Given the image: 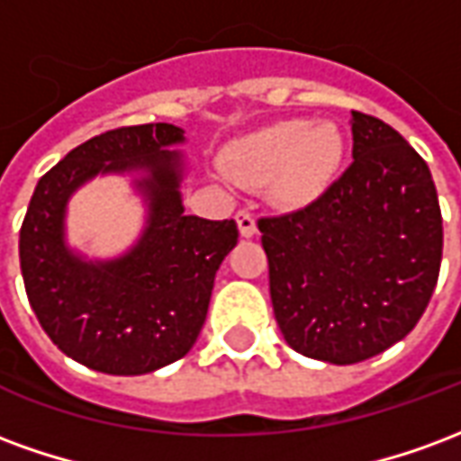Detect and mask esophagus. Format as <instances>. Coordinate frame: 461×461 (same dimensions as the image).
<instances>
[{
  "label": "esophagus",
  "mask_w": 461,
  "mask_h": 461,
  "mask_svg": "<svg viewBox=\"0 0 461 461\" xmlns=\"http://www.w3.org/2000/svg\"><path fill=\"white\" fill-rule=\"evenodd\" d=\"M237 224H240L241 237H254L257 234V220H254V214L247 210L237 212Z\"/></svg>",
  "instance_id": "esophagus-1"
}]
</instances>
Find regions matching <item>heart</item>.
Instances as JSON below:
<instances>
[{
  "label": "heart",
  "mask_w": 461,
  "mask_h": 461,
  "mask_svg": "<svg viewBox=\"0 0 461 461\" xmlns=\"http://www.w3.org/2000/svg\"><path fill=\"white\" fill-rule=\"evenodd\" d=\"M346 140L336 122L306 121L271 122L241 138L224 152V170L244 185L269 182L281 202L303 204L329 187L340 162Z\"/></svg>",
  "instance_id": "heart-1"
}]
</instances>
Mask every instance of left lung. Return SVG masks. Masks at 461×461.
<instances>
[{
  "label": "left lung",
  "mask_w": 461,
  "mask_h": 461,
  "mask_svg": "<svg viewBox=\"0 0 461 461\" xmlns=\"http://www.w3.org/2000/svg\"><path fill=\"white\" fill-rule=\"evenodd\" d=\"M353 115V162L301 210L261 217L274 316L296 353L350 366L415 329L442 261V212L420 152Z\"/></svg>",
  "instance_id": "obj_1"
}]
</instances>
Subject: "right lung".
Instances as JSON below:
<instances>
[{
    "label": "right lung",
    "instance_id": "right-lung-1",
    "mask_svg": "<svg viewBox=\"0 0 461 461\" xmlns=\"http://www.w3.org/2000/svg\"><path fill=\"white\" fill-rule=\"evenodd\" d=\"M182 140L170 122L122 125L81 142L36 185L19 231L29 303L61 353L108 375H142L187 356L200 336L212 286L237 247V221L185 214ZM148 167L151 227L141 244L111 265H86L63 247L68 194L98 171Z\"/></svg>",
    "mask_w": 461,
    "mask_h": 461
}]
</instances>
